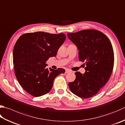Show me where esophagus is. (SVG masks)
Segmentation results:
<instances>
[{
    "label": "esophagus",
    "instance_id": "obj_1",
    "mask_svg": "<svg viewBox=\"0 0 125 125\" xmlns=\"http://www.w3.org/2000/svg\"><path fill=\"white\" fill-rule=\"evenodd\" d=\"M70 72H71V70H69V69H66V71H65V73H67Z\"/></svg>",
    "mask_w": 125,
    "mask_h": 125
}]
</instances>
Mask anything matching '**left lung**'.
Wrapping results in <instances>:
<instances>
[{"mask_svg": "<svg viewBox=\"0 0 125 125\" xmlns=\"http://www.w3.org/2000/svg\"><path fill=\"white\" fill-rule=\"evenodd\" d=\"M69 39L76 44L79 61L85 62V72H76V79L69 83L71 91L83 98L96 95L107 83L114 67L113 48L109 39L95 29L83 30L67 33Z\"/></svg>", "mask_w": 125, "mask_h": 125, "instance_id": "8db88e82", "label": "left lung"}]
</instances>
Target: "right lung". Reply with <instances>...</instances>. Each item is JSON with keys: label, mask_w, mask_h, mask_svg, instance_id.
Returning a JSON list of instances; mask_svg holds the SVG:
<instances>
[{"label": "right lung", "mask_w": 125, "mask_h": 125, "mask_svg": "<svg viewBox=\"0 0 125 125\" xmlns=\"http://www.w3.org/2000/svg\"><path fill=\"white\" fill-rule=\"evenodd\" d=\"M66 39L64 34L38 31L21 35L13 51L16 77L23 89L35 97L49 93L55 78L65 69L46 67V61L55 56Z\"/></svg>", "instance_id": "add662e5"}]
</instances>
